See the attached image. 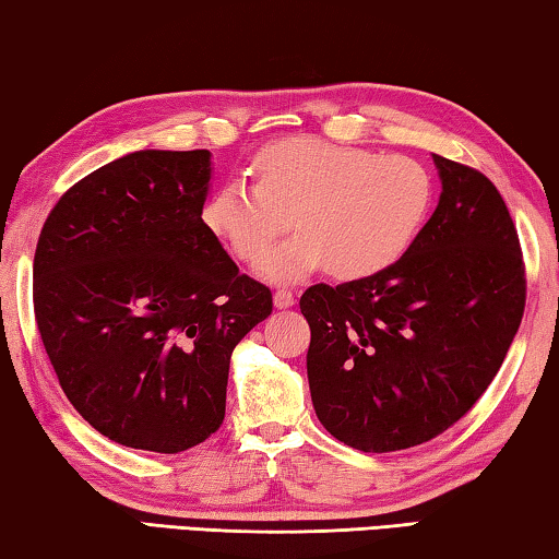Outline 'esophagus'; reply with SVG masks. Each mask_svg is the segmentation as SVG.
<instances>
[{"label":"esophagus","mask_w":559,"mask_h":559,"mask_svg":"<svg viewBox=\"0 0 559 559\" xmlns=\"http://www.w3.org/2000/svg\"><path fill=\"white\" fill-rule=\"evenodd\" d=\"M295 305V295H292L289 289H277L274 292V307L277 309H289Z\"/></svg>","instance_id":"34e87169"}]
</instances>
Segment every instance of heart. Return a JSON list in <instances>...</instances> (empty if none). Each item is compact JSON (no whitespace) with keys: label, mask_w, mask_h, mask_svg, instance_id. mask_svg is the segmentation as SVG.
<instances>
[{"label":"heart","mask_w":559,"mask_h":559,"mask_svg":"<svg viewBox=\"0 0 559 559\" xmlns=\"http://www.w3.org/2000/svg\"><path fill=\"white\" fill-rule=\"evenodd\" d=\"M435 183L423 164L319 136H289L254 159V181L233 176L203 205V223L242 262L288 227L300 233L265 255L270 280H297L324 264L336 280L385 270L413 245L432 209Z\"/></svg>","instance_id":"obj_1"}]
</instances>
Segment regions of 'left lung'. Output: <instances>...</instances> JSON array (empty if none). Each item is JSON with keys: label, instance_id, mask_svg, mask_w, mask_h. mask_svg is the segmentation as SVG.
Returning a JSON list of instances; mask_svg holds the SVG:
<instances>
[{"label": "left lung", "instance_id": "8db88e82", "mask_svg": "<svg viewBox=\"0 0 559 559\" xmlns=\"http://www.w3.org/2000/svg\"><path fill=\"white\" fill-rule=\"evenodd\" d=\"M435 164L439 205L403 258L299 299L317 417L360 452H400L459 423L523 319L525 262L506 201L472 166Z\"/></svg>", "mask_w": 559, "mask_h": 559}]
</instances>
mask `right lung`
I'll list each match as a JSON object with an SVG mask.
<instances>
[{
  "mask_svg": "<svg viewBox=\"0 0 559 559\" xmlns=\"http://www.w3.org/2000/svg\"><path fill=\"white\" fill-rule=\"evenodd\" d=\"M211 152L142 150L73 183L38 235L34 317L66 397L112 442L179 454L225 417L230 354L272 314L203 223Z\"/></svg>",
  "mask_w": 559,
  "mask_h": 559,
  "instance_id": "1",
  "label": "right lung"
}]
</instances>
